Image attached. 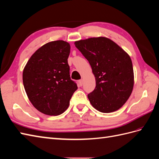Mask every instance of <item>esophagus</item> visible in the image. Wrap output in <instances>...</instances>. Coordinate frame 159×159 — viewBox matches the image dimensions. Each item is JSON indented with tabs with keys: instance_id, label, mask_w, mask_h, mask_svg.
Returning a JSON list of instances; mask_svg holds the SVG:
<instances>
[{
	"instance_id": "obj_1",
	"label": "esophagus",
	"mask_w": 159,
	"mask_h": 159,
	"mask_svg": "<svg viewBox=\"0 0 159 159\" xmlns=\"http://www.w3.org/2000/svg\"><path fill=\"white\" fill-rule=\"evenodd\" d=\"M78 84H79V86H82L83 85V80H80L78 81Z\"/></svg>"
}]
</instances>
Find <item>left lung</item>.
Returning <instances> with one entry per match:
<instances>
[{
	"label": "left lung",
	"instance_id": "1",
	"mask_svg": "<svg viewBox=\"0 0 159 159\" xmlns=\"http://www.w3.org/2000/svg\"><path fill=\"white\" fill-rule=\"evenodd\" d=\"M88 61L96 87L88 94L92 107L102 113L119 109L132 92L134 75L131 58L119 46L105 37L75 42Z\"/></svg>",
	"mask_w": 159,
	"mask_h": 159
}]
</instances>
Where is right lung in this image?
<instances>
[{
    "mask_svg": "<svg viewBox=\"0 0 159 159\" xmlns=\"http://www.w3.org/2000/svg\"><path fill=\"white\" fill-rule=\"evenodd\" d=\"M70 44L50 42L35 52L23 71V83L30 101L41 113L59 115L67 110L77 89L71 80L67 59Z\"/></svg>",
    "mask_w": 159,
    "mask_h": 159,
    "instance_id": "obj_1",
    "label": "right lung"
}]
</instances>
